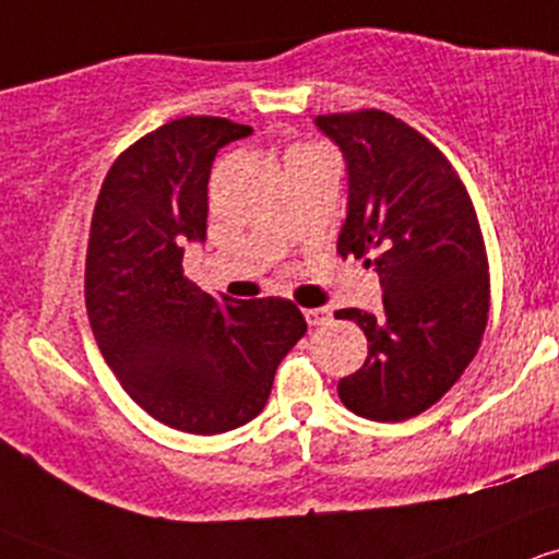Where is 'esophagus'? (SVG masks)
I'll return each mask as SVG.
<instances>
[{"label":"esophagus","instance_id":"1","mask_svg":"<svg viewBox=\"0 0 559 559\" xmlns=\"http://www.w3.org/2000/svg\"><path fill=\"white\" fill-rule=\"evenodd\" d=\"M304 318H307L309 325H325V322L331 320V309H328V307L307 309V312H304Z\"/></svg>","mask_w":559,"mask_h":559}]
</instances>
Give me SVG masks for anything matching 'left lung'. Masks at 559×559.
I'll return each instance as SVG.
<instances>
[{
	"label": "left lung",
	"instance_id": "1",
	"mask_svg": "<svg viewBox=\"0 0 559 559\" xmlns=\"http://www.w3.org/2000/svg\"><path fill=\"white\" fill-rule=\"evenodd\" d=\"M314 126L347 166L338 252L373 266L384 309L336 312L368 338L366 364L338 382V399L366 419L401 423L433 406L481 344L490 280L479 221L450 160L404 120L366 109Z\"/></svg>",
	"mask_w": 559,
	"mask_h": 559
}]
</instances>
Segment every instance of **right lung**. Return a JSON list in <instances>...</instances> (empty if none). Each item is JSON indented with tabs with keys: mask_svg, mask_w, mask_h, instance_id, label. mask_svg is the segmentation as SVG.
<instances>
[{
	"mask_svg": "<svg viewBox=\"0 0 559 559\" xmlns=\"http://www.w3.org/2000/svg\"><path fill=\"white\" fill-rule=\"evenodd\" d=\"M226 118L171 120L107 171L85 261V309L107 366L151 417L215 436L263 412L307 320L285 298H212L182 274L206 241V182L221 147L250 136Z\"/></svg>",
	"mask_w": 559,
	"mask_h": 559,
	"instance_id": "obj_1",
	"label": "right lung"
}]
</instances>
